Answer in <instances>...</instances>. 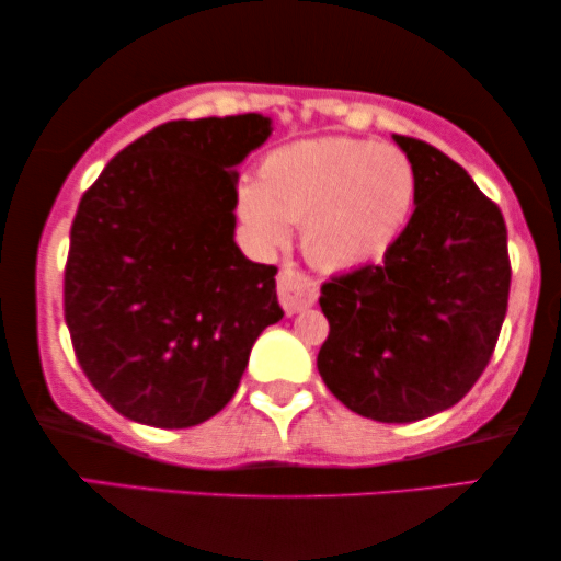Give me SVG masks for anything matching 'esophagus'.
I'll return each instance as SVG.
<instances>
[{"mask_svg":"<svg viewBox=\"0 0 561 561\" xmlns=\"http://www.w3.org/2000/svg\"><path fill=\"white\" fill-rule=\"evenodd\" d=\"M276 293H279V302L285 313L295 316L318 300V282L313 276L285 264L279 272V279H276Z\"/></svg>","mask_w":561,"mask_h":561,"instance_id":"34e87169","label":"esophagus"}]
</instances>
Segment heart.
Masks as SVG:
<instances>
[{"label": "heart", "mask_w": 561, "mask_h": 561, "mask_svg": "<svg viewBox=\"0 0 561 561\" xmlns=\"http://www.w3.org/2000/svg\"><path fill=\"white\" fill-rule=\"evenodd\" d=\"M420 196L411 158L393 145L352 137L302 139L268 152L261 179L238 188V215L264 248L302 222V251L318 268L342 272L386 256Z\"/></svg>", "instance_id": "obj_1"}]
</instances>
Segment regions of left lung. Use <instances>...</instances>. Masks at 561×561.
I'll list each match as a JSON object with an SVG mask.
<instances>
[{"mask_svg": "<svg viewBox=\"0 0 561 561\" xmlns=\"http://www.w3.org/2000/svg\"><path fill=\"white\" fill-rule=\"evenodd\" d=\"M420 175L403 236L380 264L321 287L325 388L375 422L450 409L484 373L507 313V228L492 198L448 154L393 134Z\"/></svg>", "mask_w": 561, "mask_h": 561, "instance_id": "8db88e82", "label": "left lung"}]
</instances>
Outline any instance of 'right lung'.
<instances>
[{"label": "right lung", "instance_id": "add662e5", "mask_svg": "<svg viewBox=\"0 0 561 561\" xmlns=\"http://www.w3.org/2000/svg\"><path fill=\"white\" fill-rule=\"evenodd\" d=\"M261 113L168 122L113 158L77 207L64 318L98 393L162 430L207 422L236 396L251 346L285 310L276 266L236 243L238 173Z\"/></svg>", "mask_w": 561, "mask_h": 561}]
</instances>
